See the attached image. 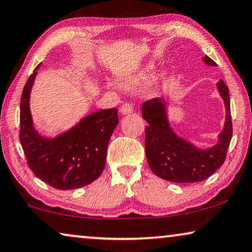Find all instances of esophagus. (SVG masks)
<instances>
[{"instance_id":"34e87169","label":"esophagus","mask_w":252,"mask_h":252,"mask_svg":"<svg viewBox=\"0 0 252 252\" xmlns=\"http://www.w3.org/2000/svg\"><path fill=\"white\" fill-rule=\"evenodd\" d=\"M134 110V107L132 103H129V102H125L122 107H120V112H122L123 115H128V114H132Z\"/></svg>"}]
</instances>
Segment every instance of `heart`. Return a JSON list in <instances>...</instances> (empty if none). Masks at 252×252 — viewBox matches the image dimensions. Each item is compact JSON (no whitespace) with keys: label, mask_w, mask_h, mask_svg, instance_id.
Masks as SVG:
<instances>
[{"label":"heart","mask_w":252,"mask_h":252,"mask_svg":"<svg viewBox=\"0 0 252 252\" xmlns=\"http://www.w3.org/2000/svg\"><path fill=\"white\" fill-rule=\"evenodd\" d=\"M153 70H155V67H153V64L148 65L147 68L143 69V70L137 72L136 75L133 76V77H130L128 81H127V84H129V85H134V84L148 81V79L152 76Z\"/></svg>","instance_id":"1"}]
</instances>
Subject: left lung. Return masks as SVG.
I'll return each mask as SVG.
<instances>
[{"mask_svg": "<svg viewBox=\"0 0 252 252\" xmlns=\"http://www.w3.org/2000/svg\"><path fill=\"white\" fill-rule=\"evenodd\" d=\"M202 60L208 65H217L207 56ZM217 89L226 108L224 129L218 135L217 144L205 150L174 133L167 117L165 99L156 97L142 104V116L149 124L145 126V155L157 176L175 183H196L211 176L223 165L233 128L228 87L220 79Z\"/></svg>", "mask_w": 252, "mask_h": 252, "instance_id": "8db88e82", "label": "left lung"}]
</instances>
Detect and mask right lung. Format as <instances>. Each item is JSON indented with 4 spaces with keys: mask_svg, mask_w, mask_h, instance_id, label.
I'll return each instance as SVG.
<instances>
[{
    "mask_svg": "<svg viewBox=\"0 0 252 252\" xmlns=\"http://www.w3.org/2000/svg\"><path fill=\"white\" fill-rule=\"evenodd\" d=\"M36 69L29 76L20 101L19 138L29 168L36 177L58 189L89 185L104 169L109 141L119 122L117 109L93 112L59 136L43 137L34 128L29 110Z\"/></svg>",
    "mask_w": 252,
    "mask_h": 252,
    "instance_id": "add662e5",
    "label": "right lung"
}]
</instances>
